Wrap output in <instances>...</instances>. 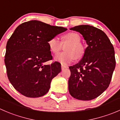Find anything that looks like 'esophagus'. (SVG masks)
Instances as JSON below:
<instances>
[{
  "label": "esophagus",
  "instance_id": "obj_1",
  "mask_svg": "<svg viewBox=\"0 0 120 120\" xmlns=\"http://www.w3.org/2000/svg\"><path fill=\"white\" fill-rule=\"evenodd\" d=\"M67 68V67H66V66H63V65H61V70H64L65 68Z\"/></svg>",
  "mask_w": 120,
  "mask_h": 120
}]
</instances>
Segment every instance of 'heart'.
Masks as SVG:
<instances>
[{"mask_svg":"<svg viewBox=\"0 0 120 120\" xmlns=\"http://www.w3.org/2000/svg\"><path fill=\"white\" fill-rule=\"evenodd\" d=\"M81 37L75 32H70L62 36V43H68L69 45L66 47V52L60 53L55 57V60L60 63L61 64H68L75 60V56L77 59H80L83 56L85 52L84 47L80 43ZM50 51L52 53L56 54L61 49V43L56 37L51 38L47 42Z\"/></svg>","mask_w":120,"mask_h":120,"instance_id":"obj_1","label":"heart"}]
</instances>
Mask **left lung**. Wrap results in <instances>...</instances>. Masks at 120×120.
Returning a JSON list of instances; mask_svg holds the SVG:
<instances>
[{"instance_id":"8db88e82","label":"left lung","mask_w":120,"mask_h":120,"mask_svg":"<svg viewBox=\"0 0 120 120\" xmlns=\"http://www.w3.org/2000/svg\"><path fill=\"white\" fill-rule=\"evenodd\" d=\"M70 30L79 32L87 46L81 60L69 67L68 91L80 100H91L109 87L116 67L114 47L103 31L90 25H80Z\"/></svg>"}]
</instances>
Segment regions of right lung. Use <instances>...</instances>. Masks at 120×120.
Segmentation results:
<instances>
[{"mask_svg": "<svg viewBox=\"0 0 120 120\" xmlns=\"http://www.w3.org/2000/svg\"><path fill=\"white\" fill-rule=\"evenodd\" d=\"M67 30L38 20L20 24L6 45L4 63L10 83L18 92L27 97L46 94L52 79L61 71V64L52 60L49 40Z\"/></svg>", "mask_w": 120, "mask_h": 120, "instance_id": "obj_1", "label": "right lung"}]
</instances>
